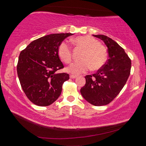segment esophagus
Masks as SVG:
<instances>
[{"label": "esophagus", "mask_w": 146, "mask_h": 146, "mask_svg": "<svg viewBox=\"0 0 146 146\" xmlns=\"http://www.w3.org/2000/svg\"><path fill=\"white\" fill-rule=\"evenodd\" d=\"M70 76V78H72V79L77 78V76H76V75H71Z\"/></svg>", "instance_id": "34e87169"}]
</instances>
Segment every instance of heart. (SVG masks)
I'll return each mask as SVG.
<instances>
[{"label": "heart", "mask_w": 146, "mask_h": 146, "mask_svg": "<svg viewBox=\"0 0 146 146\" xmlns=\"http://www.w3.org/2000/svg\"><path fill=\"white\" fill-rule=\"evenodd\" d=\"M72 41L76 46L84 49V51L80 56L82 60L76 61L68 66L66 68L68 72L79 75L87 72L91 68L98 70L104 66L108 58L107 50L97 39L89 35L78 36ZM57 53L66 64H70L72 60V49L66 41H62L59 44Z\"/></svg>", "instance_id": "obj_1"}]
</instances>
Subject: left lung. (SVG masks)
Here are the masks:
<instances>
[{
    "mask_svg": "<svg viewBox=\"0 0 146 146\" xmlns=\"http://www.w3.org/2000/svg\"><path fill=\"white\" fill-rule=\"evenodd\" d=\"M108 47L109 59L102 68L92 75H86V84L80 93L95 106L107 105L119 94L130 75L131 61L122 47L104 35H93Z\"/></svg>",
    "mask_w": 146,
    "mask_h": 146,
    "instance_id": "1",
    "label": "left lung"
}]
</instances>
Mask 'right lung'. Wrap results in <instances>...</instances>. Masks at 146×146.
I'll return each mask as SVG.
<instances>
[{
	"label": "right lung",
	"instance_id": "add662e5",
	"mask_svg": "<svg viewBox=\"0 0 146 146\" xmlns=\"http://www.w3.org/2000/svg\"><path fill=\"white\" fill-rule=\"evenodd\" d=\"M72 33H55L33 40L20 53L17 74L28 99L35 105L48 106L60 95L62 87L69 80L68 73H57L64 65L57 49Z\"/></svg>",
	"mask_w": 146,
	"mask_h": 146
}]
</instances>
